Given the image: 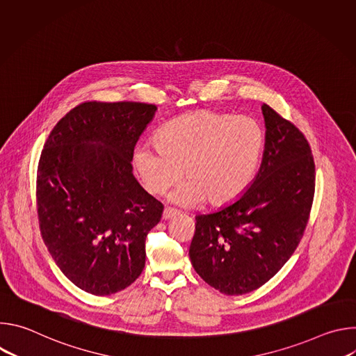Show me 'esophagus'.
<instances>
[{
    "label": "esophagus",
    "mask_w": 356,
    "mask_h": 356,
    "mask_svg": "<svg viewBox=\"0 0 356 356\" xmlns=\"http://www.w3.org/2000/svg\"><path fill=\"white\" fill-rule=\"evenodd\" d=\"M176 216H179V211H176L173 209H165L163 214H162V218L166 221V220H170V218H173Z\"/></svg>",
    "instance_id": "1"
}]
</instances>
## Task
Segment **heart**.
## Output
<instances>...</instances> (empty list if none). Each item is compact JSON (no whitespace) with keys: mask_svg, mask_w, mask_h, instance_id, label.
I'll return each mask as SVG.
<instances>
[{"mask_svg":"<svg viewBox=\"0 0 356 356\" xmlns=\"http://www.w3.org/2000/svg\"><path fill=\"white\" fill-rule=\"evenodd\" d=\"M156 143H139L132 163L145 190L162 194L183 176L172 200L181 206H222L255 179L265 147L261 124L246 115L197 111L163 125Z\"/></svg>","mask_w":356,"mask_h":356,"instance_id":"b5f03b06","label":"heart"}]
</instances>
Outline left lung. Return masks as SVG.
I'll list each match as a JSON object with an SVG mask.
<instances>
[{
    "instance_id": "obj_1",
    "label": "left lung",
    "mask_w": 356,
    "mask_h": 356,
    "mask_svg": "<svg viewBox=\"0 0 356 356\" xmlns=\"http://www.w3.org/2000/svg\"><path fill=\"white\" fill-rule=\"evenodd\" d=\"M258 175L229 204L195 217L188 255L198 276L228 296L257 290L296 250L306 229L316 187L304 135L268 104Z\"/></svg>"
}]
</instances>
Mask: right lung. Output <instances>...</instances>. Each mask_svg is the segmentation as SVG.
Returning <instances> with one entry per match:
<instances>
[{"label": "right lung", "instance_id": "1", "mask_svg": "<svg viewBox=\"0 0 356 356\" xmlns=\"http://www.w3.org/2000/svg\"><path fill=\"white\" fill-rule=\"evenodd\" d=\"M156 110L90 101L44 142L36 177L40 234L63 275L90 294L121 291L145 268L146 235L163 206L138 183L131 162Z\"/></svg>", "mask_w": 356, "mask_h": 356}]
</instances>
